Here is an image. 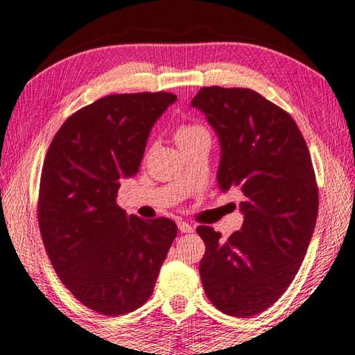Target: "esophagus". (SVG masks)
I'll list each match as a JSON object with an SVG mask.
<instances>
[{
    "instance_id": "esophagus-1",
    "label": "esophagus",
    "mask_w": 355,
    "mask_h": 355,
    "mask_svg": "<svg viewBox=\"0 0 355 355\" xmlns=\"http://www.w3.org/2000/svg\"><path fill=\"white\" fill-rule=\"evenodd\" d=\"M177 226H178V229H180V232H183V234H191V232H194V227L191 226L189 223H187V221H178L177 223Z\"/></svg>"
}]
</instances>
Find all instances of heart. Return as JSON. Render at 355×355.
<instances>
[{
	"label": "heart",
	"mask_w": 355,
	"mask_h": 355,
	"mask_svg": "<svg viewBox=\"0 0 355 355\" xmlns=\"http://www.w3.org/2000/svg\"><path fill=\"white\" fill-rule=\"evenodd\" d=\"M207 131L202 126L198 125H182L180 128H177L175 131V142L180 145H184L191 142V140L196 139L200 134H205Z\"/></svg>",
	"instance_id": "heart-1"
}]
</instances>
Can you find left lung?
I'll list each match as a JSON object with an SVG mask.
<instances>
[{
  "mask_svg": "<svg viewBox=\"0 0 355 355\" xmlns=\"http://www.w3.org/2000/svg\"><path fill=\"white\" fill-rule=\"evenodd\" d=\"M191 105L219 137V188L245 198L243 226L227 240L198 227L202 284L219 311L254 316L289 288L311 241L319 208L311 157L288 112L250 88L204 87Z\"/></svg>",
  "mask_w": 355,
  "mask_h": 355,
  "instance_id": "obj_1",
  "label": "left lung"
}]
</instances>
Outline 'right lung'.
Instances as JSON below:
<instances>
[{"instance_id":"right-lung-1","label":"right lung","mask_w":355,"mask_h":355,"mask_svg":"<svg viewBox=\"0 0 355 355\" xmlns=\"http://www.w3.org/2000/svg\"><path fill=\"white\" fill-rule=\"evenodd\" d=\"M172 93L109 94L77 110L47 150L37 219L56 275L78 302L105 316L131 313L153 294L177 224L128 216L120 180L139 172Z\"/></svg>"}]
</instances>
